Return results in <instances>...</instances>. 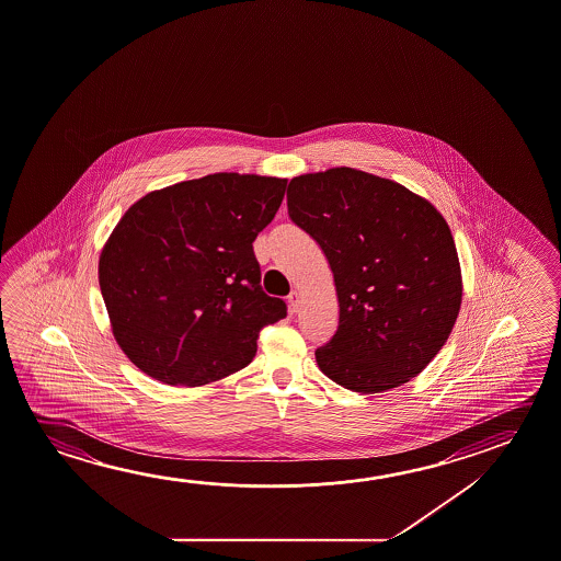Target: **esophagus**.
<instances>
[{"label": "esophagus", "mask_w": 561, "mask_h": 561, "mask_svg": "<svg viewBox=\"0 0 561 561\" xmlns=\"http://www.w3.org/2000/svg\"><path fill=\"white\" fill-rule=\"evenodd\" d=\"M287 304H289L291 311H299V305H301V295H299V291H295L294 289L291 294L287 295Z\"/></svg>", "instance_id": "34e87169"}]
</instances>
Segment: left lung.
<instances>
[{
    "mask_svg": "<svg viewBox=\"0 0 561 561\" xmlns=\"http://www.w3.org/2000/svg\"><path fill=\"white\" fill-rule=\"evenodd\" d=\"M287 213L321 247L336 285L339 327L314 350L322 374L366 396L419 376L461 304L458 252L440 213L354 168L294 178Z\"/></svg>",
    "mask_w": 561,
    "mask_h": 561,
    "instance_id": "obj_1",
    "label": "left lung"
}]
</instances>
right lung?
I'll use <instances>...</instances> for the list:
<instances>
[{
	"label": "right lung",
	"mask_w": 561,
	"mask_h": 561,
	"mask_svg": "<svg viewBox=\"0 0 561 561\" xmlns=\"http://www.w3.org/2000/svg\"><path fill=\"white\" fill-rule=\"evenodd\" d=\"M287 180L211 174L145 195L100 257L115 340L147 376L205 386L249 366L287 305L264 294L252 242Z\"/></svg>",
	"instance_id": "1"
}]
</instances>
